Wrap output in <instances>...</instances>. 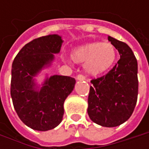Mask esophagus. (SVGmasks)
<instances>
[{
	"label": "esophagus",
	"instance_id": "34e87169",
	"mask_svg": "<svg viewBox=\"0 0 149 149\" xmlns=\"http://www.w3.org/2000/svg\"><path fill=\"white\" fill-rule=\"evenodd\" d=\"M84 79V78L83 75H81V74H79L77 77H76V80H78V81H80V80H83Z\"/></svg>",
	"mask_w": 149,
	"mask_h": 149
}]
</instances>
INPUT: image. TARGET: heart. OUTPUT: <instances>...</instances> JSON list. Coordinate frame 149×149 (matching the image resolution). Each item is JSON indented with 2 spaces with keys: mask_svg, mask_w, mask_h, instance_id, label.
I'll return each instance as SVG.
<instances>
[{
  "mask_svg": "<svg viewBox=\"0 0 149 149\" xmlns=\"http://www.w3.org/2000/svg\"><path fill=\"white\" fill-rule=\"evenodd\" d=\"M71 59L78 64H84L87 75L96 77L108 72L117 59V51L110 43L92 42L78 46L71 52Z\"/></svg>",
  "mask_w": 149,
  "mask_h": 149,
  "instance_id": "heart-1",
  "label": "heart"
}]
</instances>
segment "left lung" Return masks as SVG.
I'll use <instances>...</instances> for the list:
<instances>
[{"mask_svg":"<svg viewBox=\"0 0 149 149\" xmlns=\"http://www.w3.org/2000/svg\"><path fill=\"white\" fill-rule=\"evenodd\" d=\"M120 59L106 75L91 80L88 98L90 119L103 127H116L126 122L134 109L139 91L138 62L124 42L109 36Z\"/></svg>","mask_w":149,"mask_h":149,"instance_id":"1","label":"left lung"}]
</instances>
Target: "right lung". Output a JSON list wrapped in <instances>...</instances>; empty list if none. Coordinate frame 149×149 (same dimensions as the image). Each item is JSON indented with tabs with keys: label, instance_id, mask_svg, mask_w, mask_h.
<instances>
[{
	"label": "right lung",
	"instance_id": "add662e5",
	"mask_svg": "<svg viewBox=\"0 0 149 149\" xmlns=\"http://www.w3.org/2000/svg\"><path fill=\"white\" fill-rule=\"evenodd\" d=\"M64 40L61 36L49 35L26 44L15 56L11 68L10 95L20 120L29 128L48 131L63 119L64 103L74 88L75 79L70 76L45 74L59 54Z\"/></svg>",
	"mask_w": 149,
	"mask_h": 149
}]
</instances>
